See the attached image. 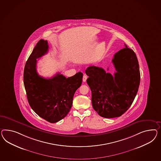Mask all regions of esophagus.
Wrapping results in <instances>:
<instances>
[{"instance_id": "1", "label": "esophagus", "mask_w": 161, "mask_h": 161, "mask_svg": "<svg viewBox=\"0 0 161 161\" xmlns=\"http://www.w3.org/2000/svg\"><path fill=\"white\" fill-rule=\"evenodd\" d=\"M87 76L86 75V74H84V75H83V80L84 82H86V80H87Z\"/></svg>"}]
</instances>
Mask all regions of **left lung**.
<instances>
[{
  "mask_svg": "<svg viewBox=\"0 0 161 161\" xmlns=\"http://www.w3.org/2000/svg\"><path fill=\"white\" fill-rule=\"evenodd\" d=\"M125 46L112 60L116 70L114 76L94 65L86 70L89 77L87 83L92 91V107L102 117L121 116L130 107L138 91V61L134 52Z\"/></svg>",
  "mask_w": 161,
  "mask_h": 161,
  "instance_id": "8db88e82",
  "label": "left lung"
}]
</instances>
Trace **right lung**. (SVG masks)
Returning <instances> with one entry per match:
<instances>
[{
  "instance_id": "1",
  "label": "right lung",
  "mask_w": 161,
  "mask_h": 161,
  "mask_svg": "<svg viewBox=\"0 0 161 161\" xmlns=\"http://www.w3.org/2000/svg\"><path fill=\"white\" fill-rule=\"evenodd\" d=\"M48 50L47 41L40 40L26 61L23 81L31 108L40 117L55 123L69 113L74 93L81 85L83 74L78 72L68 78L60 73L52 78L41 77L36 69L37 59Z\"/></svg>"
}]
</instances>
